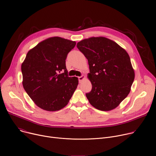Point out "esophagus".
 Returning <instances> with one entry per match:
<instances>
[{
	"instance_id": "34e87169",
	"label": "esophagus",
	"mask_w": 156,
	"mask_h": 156,
	"mask_svg": "<svg viewBox=\"0 0 156 156\" xmlns=\"http://www.w3.org/2000/svg\"><path fill=\"white\" fill-rule=\"evenodd\" d=\"M84 79V76H81L78 77V80H79L80 83H81Z\"/></svg>"
}]
</instances>
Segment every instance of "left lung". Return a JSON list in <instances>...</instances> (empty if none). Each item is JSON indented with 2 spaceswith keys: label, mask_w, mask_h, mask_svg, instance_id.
Wrapping results in <instances>:
<instances>
[{
  "label": "left lung",
  "mask_w": 156,
  "mask_h": 156,
  "mask_svg": "<svg viewBox=\"0 0 156 156\" xmlns=\"http://www.w3.org/2000/svg\"><path fill=\"white\" fill-rule=\"evenodd\" d=\"M76 47L88 62L92 89L86 96L90 103L101 111L116 108L129 93L134 80L128 53L103 37L83 40Z\"/></svg>",
  "instance_id": "obj_1"
}]
</instances>
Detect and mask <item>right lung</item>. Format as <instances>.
Returning <instances> with one entry per match:
<instances>
[{
	"instance_id": "obj_1",
	"label": "right lung",
	"mask_w": 156,
	"mask_h": 156,
	"mask_svg": "<svg viewBox=\"0 0 156 156\" xmlns=\"http://www.w3.org/2000/svg\"><path fill=\"white\" fill-rule=\"evenodd\" d=\"M75 45V41L54 37L41 41L27 53L21 66L22 84L39 108L55 111L68 105L78 80L68 76L65 60Z\"/></svg>"
}]
</instances>
